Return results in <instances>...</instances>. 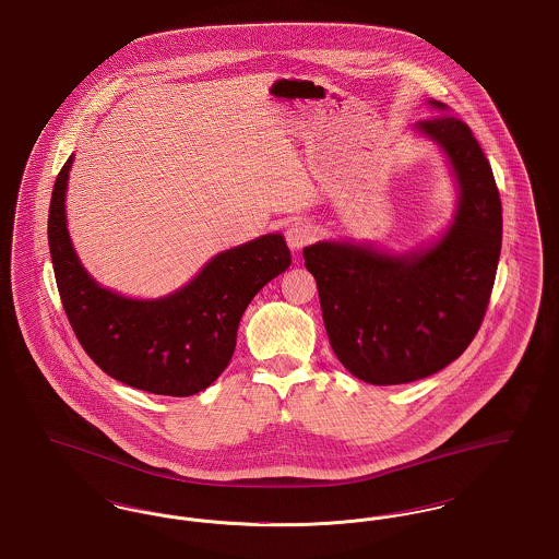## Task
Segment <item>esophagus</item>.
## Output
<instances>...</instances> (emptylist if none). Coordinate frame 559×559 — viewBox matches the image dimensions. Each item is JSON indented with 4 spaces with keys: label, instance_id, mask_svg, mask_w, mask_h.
Wrapping results in <instances>:
<instances>
[{
    "label": "esophagus",
    "instance_id": "1",
    "mask_svg": "<svg viewBox=\"0 0 559 559\" xmlns=\"http://www.w3.org/2000/svg\"><path fill=\"white\" fill-rule=\"evenodd\" d=\"M285 239L293 251H301L306 245L314 240V230L304 222H293L292 226L285 230Z\"/></svg>",
    "mask_w": 559,
    "mask_h": 559
}]
</instances>
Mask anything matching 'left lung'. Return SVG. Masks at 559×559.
Masks as SVG:
<instances>
[{
    "label": "left lung",
    "mask_w": 559,
    "mask_h": 559,
    "mask_svg": "<svg viewBox=\"0 0 559 559\" xmlns=\"http://www.w3.org/2000/svg\"><path fill=\"white\" fill-rule=\"evenodd\" d=\"M426 105L433 115L413 133L436 144L449 165L456 187L449 226L408 251L347 239L304 249L335 356L372 385L424 379L467 349L501 255L503 213L490 163L444 103Z\"/></svg>",
    "instance_id": "1"
}]
</instances>
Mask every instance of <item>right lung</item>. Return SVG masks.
<instances>
[{
    "mask_svg": "<svg viewBox=\"0 0 559 559\" xmlns=\"http://www.w3.org/2000/svg\"><path fill=\"white\" fill-rule=\"evenodd\" d=\"M71 155L53 185L48 242L64 312L87 356L112 379L159 396H192L228 367L240 317L292 266L281 233L215 253L187 285L155 299L103 287L81 264L67 226Z\"/></svg>",
    "mask_w": 559,
    "mask_h": 559,
    "instance_id": "1",
    "label": "right lung"
}]
</instances>
